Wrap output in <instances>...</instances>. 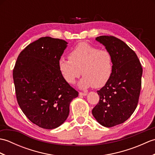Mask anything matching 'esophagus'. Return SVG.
Masks as SVG:
<instances>
[{
	"label": "esophagus",
	"instance_id": "esophagus-1",
	"mask_svg": "<svg viewBox=\"0 0 155 155\" xmlns=\"http://www.w3.org/2000/svg\"><path fill=\"white\" fill-rule=\"evenodd\" d=\"M79 95H80V96H87V93H82V92H80Z\"/></svg>",
	"mask_w": 155,
	"mask_h": 155
}]
</instances>
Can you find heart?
<instances>
[{
	"label": "heart",
	"mask_w": 155,
	"mask_h": 155,
	"mask_svg": "<svg viewBox=\"0 0 155 155\" xmlns=\"http://www.w3.org/2000/svg\"><path fill=\"white\" fill-rule=\"evenodd\" d=\"M68 58L59 59V71L69 84H74L82 73L83 77L78 83L81 89L103 87L113 73V58L110 52L100 50L87 42H81L72 48Z\"/></svg>",
	"instance_id": "1"
}]
</instances>
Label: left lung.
<instances>
[{"label":"left lung","mask_w":155,"mask_h":155,"mask_svg":"<svg viewBox=\"0 0 155 155\" xmlns=\"http://www.w3.org/2000/svg\"><path fill=\"white\" fill-rule=\"evenodd\" d=\"M96 41L110 52L113 70L107 84L97 91L99 102L92 113L99 124L112 127L123 123L137 107L143 68L135 52L113 36H100Z\"/></svg>","instance_id":"left-lung-1"}]
</instances>
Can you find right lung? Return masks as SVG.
<instances>
[{
	"label": "right lung",
	"instance_id": "right-lung-1",
	"mask_svg": "<svg viewBox=\"0 0 155 155\" xmlns=\"http://www.w3.org/2000/svg\"><path fill=\"white\" fill-rule=\"evenodd\" d=\"M67 44L62 39L40 38L21 52L13 69L20 108L32 123L46 129L67 120L71 102L78 95L58 68Z\"/></svg>",
	"mask_w": 155,
	"mask_h": 155
}]
</instances>
